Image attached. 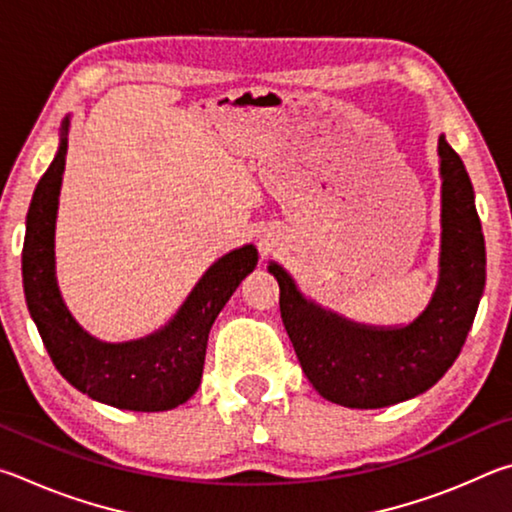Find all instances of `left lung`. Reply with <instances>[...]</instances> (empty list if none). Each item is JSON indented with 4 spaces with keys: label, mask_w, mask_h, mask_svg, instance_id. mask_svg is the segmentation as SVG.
<instances>
[{
    "label": "left lung",
    "mask_w": 512,
    "mask_h": 512,
    "mask_svg": "<svg viewBox=\"0 0 512 512\" xmlns=\"http://www.w3.org/2000/svg\"><path fill=\"white\" fill-rule=\"evenodd\" d=\"M440 259L429 305L406 325H363L307 298L289 271L268 262L280 311L309 384L348 409L411 400L452 368L485 287V241L463 160L438 137Z\"/></svg>",
    "instance_id": "obj_1"
}]
</instances>
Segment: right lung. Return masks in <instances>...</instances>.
I'll list each match as a JSON object with an SVG mask.
<instances>
[{
	"instance_id": "add662e5",
	"label": "right lung",
	"mask_w": 512,
	"mask_h": 512,
	"mask_svg": "<svg viewBox=\"0 0 512 512\" xmlns=\"http://www.w3.org/2000/svg\"><path fill=\"white\" fill-rule=\"evenodd\" d=\"M67 135L69 115L27 214L22 282L29 314L54 366L81 393L126 411L176 409L201 386L207 336L225 302L257 266V248L246 244L216 259L169 323L153 334L121 343L97 339L76 323L56 280V216Z\"/></svg>"
}]
</instances>
